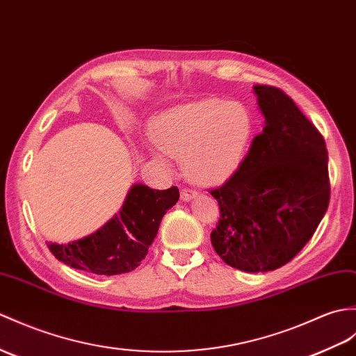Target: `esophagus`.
Instances as JSON below:
<instances>
[{
  "label": "esophagus",
  "mask_w": 356,
  "mask_h": 356,
  "mask_svg": "<svg viewBox=\"0 0 356 356\" xmlns=\"http://www.w3.org/2000/svg\"><path fill=\"white\" fill-rule=\"evenodd\" d=\"M197 195V193L194 191V189H189V188H180V198L184 202H188V200H191L193 197H195Z\"/></svg>",
  "instance_id": "34e87169"
}]
</instances>
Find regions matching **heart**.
Here are the masks:
<instances>
[{"label": "heart", "instance_id": "1", "mask_svg": "<svg viewBox=\"0 0 356 356\" xmlns=\"http://www.w3.org/2000/svg\"><path fill=\"white\" fill-rule=\"evenodd\" d=\"M254 127L253 113L243 103L203 98L162 113L153 135L163 152L180 156L189 179L212 185L241 167Z\"/></svg>", "mask_w": 356, "mask_h": 356}]
</instances>
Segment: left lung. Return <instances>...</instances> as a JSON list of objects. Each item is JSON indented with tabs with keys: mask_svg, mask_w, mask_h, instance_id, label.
I'll return each instance as SVG.
<instances>
[{
	"mask_svg": "<svg viewBox=\"0 0 356 356\" xmlns=\"http://www.w3.org/2000/svg\"><path fill=\"white\" fill-rule=\"evenodd\" d=\"M266 127L232 176L211 189L220 220L211 243L227 266L271 271L316 232L330 198L323 136L282 89L256 85Z\"/></svg>",
	"mask_w": 356,
	"mask_h": 356,
	"instance_id": "left-lung-1",
	"label": "left lung"
}]
</instances>
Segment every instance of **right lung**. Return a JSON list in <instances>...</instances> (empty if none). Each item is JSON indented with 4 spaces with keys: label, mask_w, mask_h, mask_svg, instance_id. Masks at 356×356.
<instances>
[{
    "label": "right lung",
    "mask_w": 356,
    "mask_h": 356,
    "mask_svg": "<svg viewBox=\"0 0 356 356\" xmlns=\"http://www.w3.org/2000/svg\"><path fill=\"white\" fill-rule=\"evenodd\" d=\"M177 200V186L161 191L135 185L120 216H115L100 230L70 244L51 243L48 249L72 268L104 276L129 273L145 258L163 216Z\"/></svg>",
    "instance_id": "add662e5"
}]
</instances>
